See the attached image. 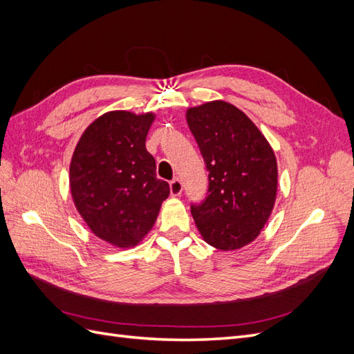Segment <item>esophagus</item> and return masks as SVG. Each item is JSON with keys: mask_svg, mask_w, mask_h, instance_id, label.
<instances>
[{"mask_svg": "<svg viewBox=\"0 0 354 354\" xmlns=\"http://www.w3.org/2000/svg\"><path fill=\"white\" fill-rule=\"evenodd\" d=\"M169 192H171V196H180L181 192H183V183L178 178L173 180L169 183Z\"/></svg>", "mask_w": 354, "mask_h": 354, "instance_id": "34e87169", "label": "esophagus"}]
</instances>
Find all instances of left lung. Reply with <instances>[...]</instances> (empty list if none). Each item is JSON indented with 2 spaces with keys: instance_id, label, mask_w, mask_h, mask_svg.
<instances>
[{
  "instance_id": "1",
  "label": "left lung",
  "mask_w": 354,
  "mask_h": 354,
  "mask_svg": "<svg viewBox=\"0 0 354 354\" xmlns=\"http://www.w3.org/2000/svg\"><path fill=\"white\" fill-rule=\"evenodd\" d=\"M186 120L209 171L208 196L192 207L208 245L234 251L266 226L277 194V162L270 143L236 106L212 100L189 108Z\"/></svg>"
}]
</instances>
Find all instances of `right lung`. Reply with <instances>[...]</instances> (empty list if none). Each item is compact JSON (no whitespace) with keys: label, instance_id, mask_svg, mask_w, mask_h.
Returning a JSON list of instances; mask_svg holds the SVG:
<instances>
[{"label":"right lung","instance_id":"add662e5","mask_svg":"<svg viewBox=\"0 0 354 354\" xmlns=\"http://www.w3.org/2000/svg\"><path fill=\"white\" fill-rule=\"evenodd\" d=\"M153 121L152 112H106L85 128L71 159L75 207L95 236L118 248L142 242L169 195L146 151Z\"/></svg>","mask_w":354,"mask_h":354}]
</instances>
